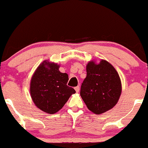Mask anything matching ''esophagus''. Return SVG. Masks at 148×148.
Masks as SVG:
<instances>
[{
  "label": "esophagus",
  "instance_id": "esophagus-1",
  "mask_svg": "<svg viewBox=\"0 0 148 148\" xmlns=\"http://www.w3.org/2000/svg\"><path fill=\"white\" fill-rule=\"evenodd\" d=\"M75 90L76 92H78L79 91H80V86H77L75 87Z\"/></svg>",
  "mask_w": 148,
  "mask_h": 148
}]
</instances>
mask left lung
<instances>
[{
    "label": "left lung",
    "instance_id": "obj_1",
    "mask_svg": "<svg viewBox=\"0 0 148 148\" xmlns=\"http://www.w3.org/2000/svg\"><path fill=\"white\" fill-rule=\"evenodd\" d=\"M87 77L82 82L80 96L87 108L96 114L109 110L116 105L121 93L119 75L109 62L87 64Z\"/></svg>",
    "mask_w": 148,
    "mask_h": 148
}]
</instances>
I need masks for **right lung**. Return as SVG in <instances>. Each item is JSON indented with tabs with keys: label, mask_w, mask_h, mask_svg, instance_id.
<instances>
[{
	"label": "right lung",
	"mask_w": 148,
	"mask_h": 148,
	"mask_svg": "<svg viewBox=\"0 0 148 148\" xmlns=\"http://www.w3.org/2000/svg\"><path fill=\"white\" fill-rule=\"evenodd\" d=\"M58 68L56 63L44 61L36 70L30 84V94L35 105L49 114L58 112L75 92L67 85L68 74L62 73Z\"/></svg>",
	"instance_id": "right-lung-1"
}]
</instances>
